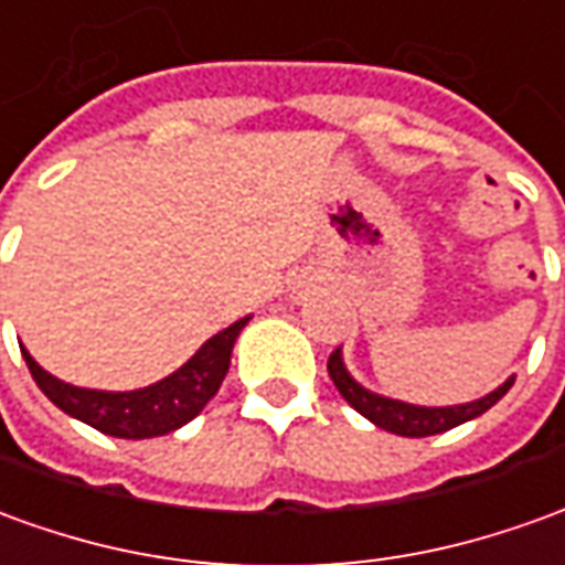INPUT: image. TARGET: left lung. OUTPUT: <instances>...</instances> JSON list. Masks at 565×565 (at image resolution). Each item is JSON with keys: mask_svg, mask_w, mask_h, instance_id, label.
<instances>
[{"mask_svg": "<svg viewBox=\"0 0 565 565\" xmlns=\"http://www.w3.org/2000/svg\"><path fill=\"white\" fill-rule=\"evenodd\" d=\"M327 373L333 379V385L339 388V394H342L364 419H370L373 425H379V428H385V431L401 434V437H431V434H444L449 431V428H456L461 422L477 419V416L487 413L489 406L499 404L504 394H508V388L514 385V379H508V382H502V385L492 394H487V397L461 406H413L401 404V401H392V397H379V394L366 392L364 385H358V382L349 376L345 364H342L339 349L330 354Z\"/></svg>", "mask_w": 565, "mask_h": 565, "instance_id": "1", "label": "left lung"}]
</instances>
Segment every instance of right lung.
Masks as SVG:
<instances>
[{"instance_id":"1","label":"right lung","mask_w":565,"mask_h":565,"mask_svg":"<svg viewBox=\"0 0 565 565\" xmlns=\"http://www.w3.org/2000/svg\"><path fill=\"white\" fill-rule=\"evenodd\" d=\"M250 318H242L214 339H207L186 364L168 379H161L149 388L140 392H90V388H76L66 385L57 376L45 373L42 366L30 358V351L21 349L23 361L33 373L35 385L45 392L51 404L61 406L66 416L85 422L97 431L109 437H125V440H143V437H161V434L177 431L199 416L204 404L220 392L223 379L228 373V358L232 345L242 333L244 323Z\"/></svg>"}]
</instances>
